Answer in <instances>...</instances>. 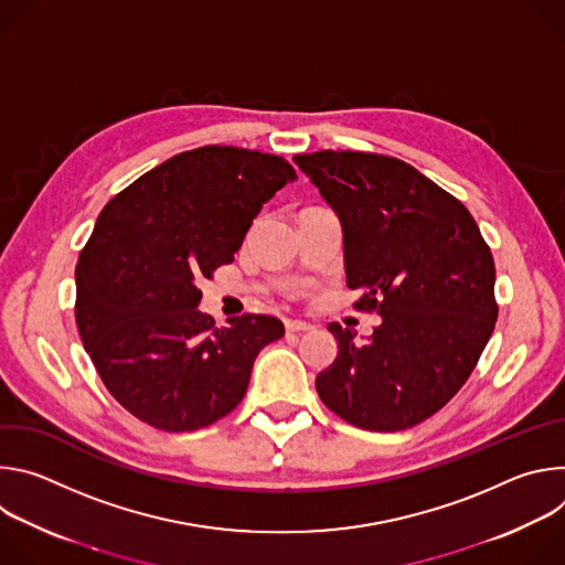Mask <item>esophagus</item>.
<instances>
[{"label":"esophagus","mask_w":565,"mask_h":565,"mask_svg":"<svg viewBox=\"0 0 565 565\" xmlns=\"http://www.w3.org/2000/svg\"><path fill=\"white\" fill-rule=\"evenodd\" d=\"M315 327L308 324V321H301V319H286V331L288 333H306V331H312Z\"/></svg>","instance_id":"obj_1"}]
</instances>
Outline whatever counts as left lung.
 Listing matches in <instances>:
<instances>
[{"instance_id": "obj_1", "label": "left lung", "mask_w": 565, "mask_h": 565, "mask_svg": "<svg viewBox=\"0 0 565 565\" xmlns=\"http://www.w3.org/2000/svg\"><path fill=\"white\" fill-rule=\"evenodd\" d=\"M342 223L347 286L375 310L364 342L338 321V358L315 380L324 405L369 431L409 429L458 393L497 324L492 253L467 207L391 156H292Z\"/></svg>"}]
</instances>
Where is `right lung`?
<instances>
[{
  "instance_id": "obj_1",
  "label": "right lung",
  "mask_w": 565,
  "mask_h": 565,
  "mask_svg": "<svg viewBox=\"0 0 565 565\" xmlns=\"http://www.w3.org/2000/svg\"><path fill=\"white\" fill-rule=\"evenodd\" d=\"M297 179L286 158L207 145L136 179L100 212L75 266V321L120 405L163 431H194L246 395L270 315L199 310V281L230 264L262 205Z\"/></svg>"
}]
</instances>
